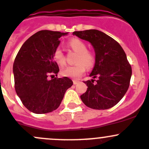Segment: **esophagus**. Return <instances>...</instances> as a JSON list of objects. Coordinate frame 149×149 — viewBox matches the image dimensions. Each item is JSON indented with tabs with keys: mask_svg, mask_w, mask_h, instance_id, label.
Masks as SVG:
<instances>
[{
	"mask_svg": "<svg viewBox=\"0 0 149 149\" xmlns=\"http://www.w3.org/2000/svg\"><path fill=\"white\" fill-rule=\"evenodd\" d=\"M78 82H79V81H78V80H75V79L73 80V84H74V85H77Z\"/></svg>",
	"mask_w": 149,
	"mask_h": 149,
	"instance_id": "34e87169",
	"label": "esophagus"
}]
</instances>
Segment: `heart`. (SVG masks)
Listing matches in <instances>:
<instances>
[{"instance_id":"heart-1","label":"heart","mask_w":149,"mask_h":149,"mask_svg":"<svg viewBox=\"0 0 149 149\" xmlns=\"http://www.w3.org/2000/svg\"><path fill=\"white\" fill-rule=\"evenodd\" d=\"M69 46L78 54L75 62L76 64L69 66L61 72L64 77L78 79L85 72V67L91 68L95 63L94 54L87 50V45L81 40L74 38L70 40ZM53 58L54 61L60 67H64L66 64V58L61 47L55 48L53 53Z\"/></svg>"}]
</instances>
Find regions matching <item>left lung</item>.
Segmentation results:
<instances>
[{"label":"left lung","instance_id":"left-lung-1","mask_svg":"<svg viewBox=\"0 0 149 149\" xmlns=\"http://www.w3.org/2000/svg\"><path fill=\"white\" fill-rule=\"evenodd\" d=\"M73 35L91 42L95 54V65L90 74L93 79L84 82L88 88L80 95L81 100L94 109L111 108L126 93L132 75L124 50L115 40L97 29L75 31ZM95 78L97 80L93 84Z\"/></svg>","mask_w":149,"mask_h":149}]
</instances>
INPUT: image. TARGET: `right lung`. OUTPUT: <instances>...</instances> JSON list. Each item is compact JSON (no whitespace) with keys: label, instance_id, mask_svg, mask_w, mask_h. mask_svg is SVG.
Instances as JSON below:
<instances>
[{"label":"right lung","instance_id":"add662e5","mask_svg":"<svg viewBox=\"0 0 149 149\" xmlns=\"http://www.w3.org/2000/svg\"><path fill=\"white\" fill-rule=\"evenodd\" d=\"M68 32L41 30L28 38L19 51L13 66L17 94L24 106L35 114L56 109L65 92L73 85L67 77L48 79L59 72L53 53L59 38ZM53 76V75H52Z\"/></svg>","mask_w":149,"mask_h":149}]
</instances>
